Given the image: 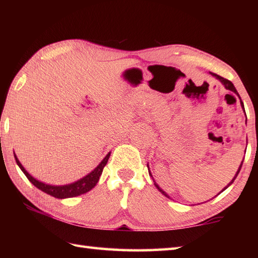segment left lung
Instances as JSON below:
<instances>
[{
  "instance_id": "left-lung-1",
  "label": "left lung",
  "mask_w": 258,
  "mask_h": 258,
  "mask_svg": "<svg viewBox=\"0 0 258 258\" xmlns=\"http://www.w3.org/2000/svg\"><path fill=\"white\" fill-rule=\"evenodd\" d=\"M211 75H213L214 76V78H216L218 81H220L221 82V83L224 85V87H225V89L226 90H229V91H232V92H234L235 93V94H236L238 97H239V94H238V93H237V91H236V89H235V86H234V84L232 83V82L231 81H228V80H226V79H224V78H222V76H220V75H217V74H215V73H210ZM240 98V97H239ZM240 106H242L243 107V109H244V104H243V102L242 101H240ZM244 112H245V109H244ZM246 152V151H245ZM243 162H244V158H243V161H242V163H240V165H239V167H238V169H237V172H236V174H235L234 175V177H233V179L231 180V182H229L226 186H225V187H224L221 191H220V193H218V194H221L222 193V191L223 190H225L227 187H229V186H231L232 184H233V182H234V180H235V178H236L237 177V175H238V173H239V171H240V168H242V165H243ZM147 168H149V174H150V176L152 177V179H153V182H154V185L156 186V187H157V189L158 190H160L161 191V193L162 194H164V195H165L166 197H168V199H171V197H169V195L166 193V191L165 190H163L161 187H160V186H158V184L155 182V179H154V177H153V175H152V173H151V171H150V166H149V164H147ZM217 194V195H218ZM216 195V196H217Z\"/></svg>"
}]
</instances>
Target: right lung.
Here are the masks:
<instances>
[{"mask_svg": "<svg viewBox=\"0 0 258 258\" xmlns=\"http://www.w3.org/2000/svg\"><path fill=\"white\" fill-rule=\"evenodd\" d=\"M109 155H111V152H109L108 154L103 158L102 162L98 164V165L94 169H93L92 172L85 175L84 177H82L78 180H75V182L67 184V185H51V184H46L44 182H41V180H38L35 177H33L32 175L23 167V165L20 163L18 156H16L14 153L16 164H18L19 167L21 168V171L25 174V176L29 178L30 182L38 189L44 191V193L55 197V199H61V200L70 199V197H75V196L87 193V191L94 187V186L97 184L98 179H100V177H101L103 168L106 165Z\"/></svg>", "mask_w": 258, "mask_h": 258, "instance_id": "right-lung-1", "label": "right lung"}]
</instances>
